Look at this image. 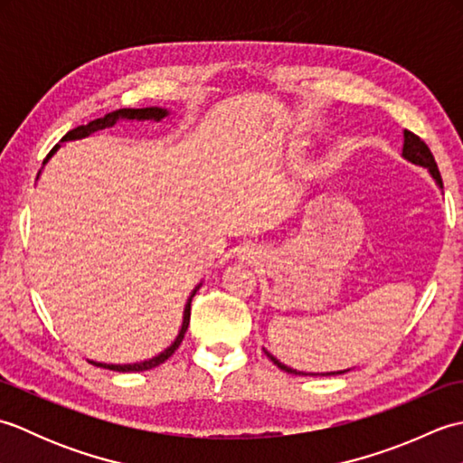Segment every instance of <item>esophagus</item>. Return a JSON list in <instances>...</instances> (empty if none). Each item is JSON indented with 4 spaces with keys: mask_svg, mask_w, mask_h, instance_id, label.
Segmentation results:
<instances>
[{
    "mask_svg": "<svg viewBox=\"0 0 463 463\" xmlns=\"http://www.w3.org/2000/svg\"><path fill=\"white\" fill-rule=\"evenodd\" d=\"M239 254H241L242 260H249V262L260 259V250H259L257 247H254V244H247V247H242V249L239 250Z\"/></svg>",
    "mask_w": 463,
    "mask_h": 463,
    "instance_id": "obj_1",
    "label": "esophagus"
}]
</instances>
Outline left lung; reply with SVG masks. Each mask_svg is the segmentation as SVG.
I'll return each instance as SVG.
<instances>
[{
  "mask_svg": "<svg viewBox=\"0 0 463 463\" xmlns=\"http://www.w3.org/2000/svg\"><path fill=\"white\" fill-rule=\"evenodd\" d=\"M402 156H404V159L410 161V163H414L418 166H424V169H428V173L431 175V179L436 181L439 189H444V183H441V176H439V171H438V165L434 161V155H431V151L428 149V145L421 141L418 135L404 131V146H402ZM264 354H267V356L272 360V364H277V366L284 372L297 373V376H318V373H307V372H300V370H294V368L287 366V364H282L280 360L274 358L269 350H264ZM344 372H348V370L326 372V373H322V376H336V373H344Z\"/></svg>",
  "mask_w": 463,
  "mask_h": 463,
  "instance_id": "1",
  "label": "left lung"
}]
</instances>
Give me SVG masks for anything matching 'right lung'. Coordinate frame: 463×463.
I'll use <instances>...</instances> for the list:
<instances>
[{
  "mask_svg": "<svg viewBox=\"0 0 463 463\" xmlns=\"http://www.w3.org/2000/svg\"><path fill=\"white\" fill-rule=\"evenodd\" d=\"M166 115H169V111L163 109V107H143V109H117V111H111V113L99 117V119L90 121L87 125L75 127V129H71L63 137L61 143L85 139V137H90V135H93L97 131H103V129H109V127H115L117 121H121V119H125V121H163ZM61 143L53 146L52 153L45 156L43 165L57 153V149H59V146H61ZM201 287H203V282L196 284L194 290L191 292V297H189V300H186L184 310H183L181 330H179V334H176V338H175V342L171 344V346H166L161 354H156V356H153L149 360L135 362V364H103V362H93V360H90V362L93 364V366L107 368V370H113V372H145V370H151L155 366H159V364H163L166 358H171L173 354H175V350L181 346V342L184 338V332H186V328H189V320H191V300H193V297L196 294V290H199Z\"/></svg>",
  "mask_w": 463,
  "mask_h": 463,
  "instance_id": "add662e5",
  "label": "right lung"
}]
</instances>
